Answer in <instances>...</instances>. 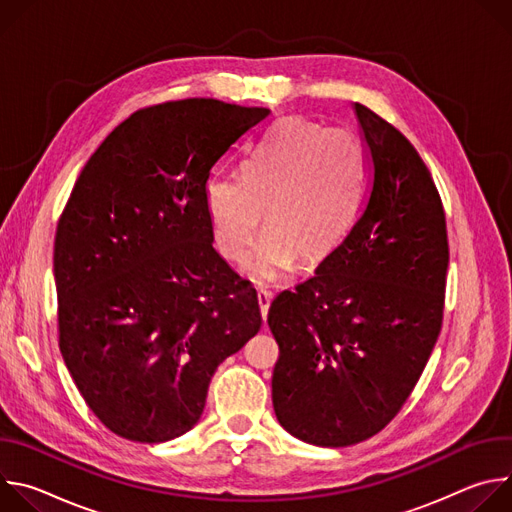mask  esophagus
<instances>
[{
  "instance_id": "34e87169",
  "label": "esophagus",
  "mask_w": 512,
  "mask_h": 512,
  "mask_svg": "<svg viewBox=\"0 0 512 512\" xmlns=\"http://www.w3.org/2000/svg\"><path fill=\"white\" fill-rule=\"evenodd\" d=\"M257 304H259V310H261V318L267 320V312H269V306H271V291L259 289L257 291Z\"/></svg>"
}]
</instances>
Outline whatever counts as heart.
Here are the masks:
<instances>
[{
    "label": "heart",
    "instance_id": "b5f03b06",
    "mask_svg": "<svg viewBox=\"0 0 512 512\" xmlns=\"http://www.w3.org/2000/svg\"><path fill=\"white\" fill-rule=\"evenodd\" d=\"M367 154L344 129L279 121L241 166V178L216 176L204 190L214 245L243 261L261 231L265 243L251 265L269 283L298 259L316 265L348 237L367 190Z\"/></svg>",
    "mask_w": 512,
    "mask_h": 512
}]
</instances>
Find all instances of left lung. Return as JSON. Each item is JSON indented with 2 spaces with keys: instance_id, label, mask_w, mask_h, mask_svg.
I'll use <instances>...</instances> for the list:
<instances>
[{
  "instance_id": "1",
  "label": "left lung",
  "mask_w": 512,
  "mask_h": 512,
  "mask_svg": "<svg viewBox=\"0 0 512 512\" xmlns=\"http://www.w3.org/2000/svg\"><path fill=\"white\" fill-rule=\"evenodd\" d=\"M354 113L371 168L364 208L267 316L277 421L322 448L369 440L399 413L440 336L450 261L442 198L417 150L369 107Z\"/></svg>"
}]
</instances>
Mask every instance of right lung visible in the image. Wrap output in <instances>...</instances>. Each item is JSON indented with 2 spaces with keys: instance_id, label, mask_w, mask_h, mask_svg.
<instances>
[{
  "instance_id": "1",
  "label": "right lung",
  "mask_w": 512,
  "mask_h": 512,
  "mask_svg": "<svg viewBox=\"0 0 512 512\" xmlns=\"http://www.w3.org/2000/svg\"><path fill=\"white\" fill-rule=\"evenodd\" d=\"M271 111L145 107L83 168L54 239L58 346L99 421L160 444L190 431L210 379L261 328L257 291L212 247V166Z\"/></svg>"
}]
</instances>
